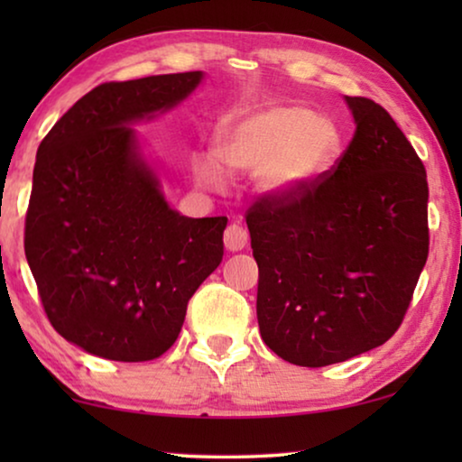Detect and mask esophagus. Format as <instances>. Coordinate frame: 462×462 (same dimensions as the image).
Here are the masks:
<instances>
[{
  "label": "esophagus",
  "instance_id": "34e87169",
  "mask_svg": "<svg viewBox=\"0 0 462 462\" xmlns=\"http://www.w3.org/2000/svg\"><path fill=\"white\" fill-rule=\"evenodd\" d=\"M245 244H248V231H245L242 225L233 223L226 226V231H225V248L226 250L239 252L245 248Z\"/></svg>",
  "mask_w": 462,
  "mask_h": 462
}]
</instances>
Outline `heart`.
<instances>
[{"label": "heart", "instance_id": "heart-1", "mask_svg": "<svg viewBox=\"0 0 462 462\" xmlns=\"http://www.w3.org/2000/svg\"><path fill=\"white\" fill-rule=\"evenodd\" d=\"M338 147L337 125L302 105H273L229 119L217 138V154L225 166L233 172H254L256 189L271 199L300 195L330 166ZM217 158L208 153L195 160L199 185H225V168Z\"/></svg>", "mask_w": 462, "mask_h": 462}]
</instances>
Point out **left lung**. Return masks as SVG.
<instances>
[{
    "mask_svg": "<svg viewBox=\"0 0 462 462\" xmlns=\"http://www.w3.org/2000/svg\"><path fill=\"white\" fill-rule=\"evenodd\" d=\"M345 100L356 134L338 162L296 198L263 195L245 214L261 337L305 368L387 343L429 256L420 157L381 105Z\"/></svg>",
    "mask_w": 462,
    "mask_h": 462,
    "instance_id": "1",
    "label": "left lung"
}]
</instances>
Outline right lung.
<instances>
[{
  "instance_id": "obj_1",
  "label": "right lung",
  "mask_w": 462,
  "mask_h": 462,
  "mask_svg": "<svg viewBox=\"0 0 462 462\" xmlns=\"http://www.w3.org/2000/svg\"><path fill=\"white\" fill-rule=\"evenodd\" d=\"M204 73L106 81L37 149L24 254L54 330L92 356L149 362L179 338L189 299L223 261L226 217L168 206L134 128L187 98Z\"/></svg>"
}]
</instances>
